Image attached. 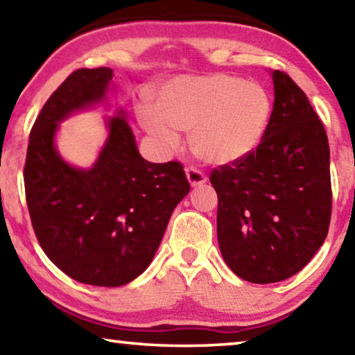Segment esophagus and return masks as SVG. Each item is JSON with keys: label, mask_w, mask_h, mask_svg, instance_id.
Returning <instances> with one entry per match:
<instances>
[{"label": "esophagus", "mask_w": 355, "mask_h": 355, "mask_svg": "<svg viewBox=\"0 0 355 355\" xmlns=\"http://www.w3.org/2000/svg\"><path fill=\"white\" fill-rule=\"evenodd\" d=\"M187 177L191 187H199V184H204L207 182V177L204 172H200L199 168L196 167H188L187 168Z\"/></svg>", "instance_id": "obj_1"}]
</instances>
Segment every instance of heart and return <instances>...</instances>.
<instances>
[{"instance_id": "obj_1", "label": "heart", "mask_w": 355, "mask_h": 355, "mask_svg": "<svg viewBox=\"0 0 355 355\" xmlns=\"http://www.w3.org/2000/svg\"><path fill=\"white\" fill-rule=\"evenodd\" d=\"M272 103L266 88L243 78L180 76L156 94V109L137 105V116L162 150L175 148L178 131H189L193 153L207 164L230 166L257 148L266 134Z\"/></svg>"}]
</instances>
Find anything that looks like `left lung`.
<instances>
[{"label":"left lung","mask_w":355,"mask_h":355,"mask_svg":"<svg viewBox=\"0 0 355 355\" xmlns=\"http://www.w3.org/2000/svg\"><path fill=\"white\" fill-rule=\"evenodd\" d=\"M273 110L250 156L210 175L218 194V243L229 268L256 284L278 283L322 246L331 215L330 148L306 94L272 72Z\"/></svg>","instance_id":"left-lung-1"}]
</instances>
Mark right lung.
Wrapping results in <instances>:
<instances>
[{
  "label": "right lung",
  "mask_w": 355,
  "mask_h": 355,
  "mask_svg": "<svg viewBox=\"0 0 355 355\" xmlns=\"http://www.w3.org/2000/svg\"><path fill=\"white\" fill-rule=\"evenodd\" d=\"M114 71L77 69L44 104L30 134L25 194L39 245L72 279L116 288L153 261L173 208L189 193L183 166L140 156L136 137L118 110L96 162L78 168L55 147L60 121L103 103Z\"/></svg>",
  "instance_id": "obj_1"
}]
</instances>
